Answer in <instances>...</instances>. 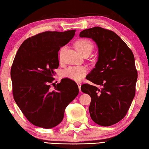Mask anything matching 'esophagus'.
I'll return each instance as SVG.
<instances>
[{
	"instance_id": "34e87169",
	"label": "esophagus",
	"mask_w": 149,
	"mask_h": 149,
	"mask_svg": "<svg viewBox=\"0 0 149 149\" xmlns=\"http://www.w3.org/2000/svg\"><path fill=\"white\" fill-rule=\"evenodd\" d=\"M77 86H78V88H79V91H81V83L80 82H77Z\"/></svg>"
}]
</instances>
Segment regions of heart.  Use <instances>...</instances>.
Listing matches in <instances>:
<instances>
[{"label":"heart","mask_w":149,"mask_h":149,"mask_svg":"<svg viewBox=\"0 0 149 149\" xmlns=\"http://www.w3.org/2000/svg\"><path fill=\"white\" fill-rule=\"evenodd\" d=\"M75 47L78 52L82 55L90 54L94 49L92 42L87 39L78 40L75 43ZM65 51V47L61 48L59 52V57L61 59L63 52ZM87 74V69L83 66H74L70 67L64 71L63 75L64 77H68L75 81H79Z\"/></svg>","instance_id":"heart-1"}]
</instances>
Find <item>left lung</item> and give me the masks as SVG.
<instances>
[{"label": "left lung", "instance_id": "1", "mask_svg": "<svg viewBox=\"0 0 149 149\" xmlns=\"http://www.w3.org/2000/svg\"><path fill=\"white\" fill-rule=\"evenodd\" d=\"M79 37L91 38L98 48L95 68L86 76L96 85L81 86L91 97V118L100 126L113 125L126 116L135 96L138 75L134 55L112 31L95 26L82 31Z\"/></svg>", "mask_w": 149, "mask_h": 149}]
</instances>
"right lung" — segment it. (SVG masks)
<instances>
[{
    "label": "right lung",
    "instance_id": "1",
    "mask_svg": "<svg viewBox=\"0 0 149 149\" xmlns=\"http://www.w3.org/2000/svg\"><path fill=\"white\" fill-rule=\"evenodd\" d=\"M75 30L45 31L26 39L18 49L10 70L13 94L20 110L33 125L52 128L61 123L64 112L79 93L68 78L50 89L58 52L74 37Z\"/></svg>",
    "mask_w": 149,
    "mask_h": 149
}]
</instances>
